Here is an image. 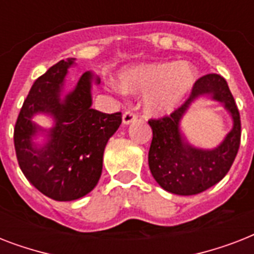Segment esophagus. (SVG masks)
Returning a JSON list of instances; mask_svg holds the SVG:
<instances>
[{
  "label": "esophagus",
  "mask_w": 254,
  "mask_h": 254,
  "mask_svg": "<svg viewBox=\"0 0 254 254\" xmlns=\"http://www.w3.org/2000/svg\"><path fill=\"white\" fill-rule=\"evenodd\" d=\"M137 117H138V115H137V113H134L133 111H127L123 116V124L124 125H129V124L133 123V121H134Z\"/></svg>",
  "instance_id": "34e87169"
}]
</instances>
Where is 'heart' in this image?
Segmentation results:
<instances>
[{
  "label": "heart",
  "mask_w": 254,
  "mask_h": 254,
  "mask_svg": "<svg viewBox=\"0 0 254 254\" xmlns=\"http://www.w3.org/2000/svg\"><path fill=\"white\" fill-rule=\"evenodd\" d=\"M196 79V69L189 63H157L121 71L119 87L124 92H145V111L165 116L177 109Z\"/></svg>",
  "instance_id": "obj_1"
}]
</instances>
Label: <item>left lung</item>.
Here are the masks:
<instances>
[{"label":"left lung","mask_w":254,"mask_h":254,"mask_svg":"<svg viewBox=\"0 0 254 254\" xmlns=\"http://www.w3.org/2000/svg\"><path fill=\"white\" fill-rule=\"evenodd\" d=\"M209 94L225 105L233 116L234 127L215 149L204 151L191 147L181 134V117L193 99ZM153 130L149 167L161 187L177 195L203 192L227 175L240 147L241 121L236 101L223 76L208 73L197 79L189 99L170 116L149 120Z\"/></svg>","instance_id":"obj_1"}]
</instances>
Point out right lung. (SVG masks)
Segmentation results:
<instances>
[{"label":"right lung","mask_w":254,"mask_h":254,"mask_svg":"<svg viewBox=\"0 0 254 254\" xmlns=\"http://www.w3.org/2000/svg\"><path fill=\"white\" fill-rule=\"evenodd\" d=\"M73 62V58L58 62L34 81L14 127L22 173L43 195L58 201L76 200L95 189L101 177L104 149L123 121L121 112L108 115L91 108V72L83 73L76 84L63 92ZM37 113H47L56 120L41 148L32 142L33 135L44 130L31 121Z\"/></svg>","instance_id":"obj_1"}]
</instances>
